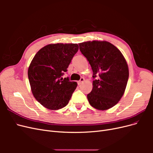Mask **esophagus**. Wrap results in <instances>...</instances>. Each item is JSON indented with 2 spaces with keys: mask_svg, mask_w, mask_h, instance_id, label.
Here are the masks:
<instances>
[{
  "mask_svg": "<svg viewBox=\"0 0 153 153\" xmlns=\"http://www.w3.org/2000/svg\"><path fill=\"white\" fill-rule=\"evenodd\" d=\"M84 81V78H80V80L78 82V85H80Z\"/></svg>",
  "mask_w": 153,
  "mask_h": 153,
  "instance_id": "obj_1",
  "label": "esophagus"
}]
</instances>
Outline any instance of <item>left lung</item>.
<instances>
[{
  "label": "left lung",
  "mask_w": 153,
  "mask_h": 153,
  "mask_svg": "<svg viewBox=\"0 0 153 153\" xmlns=\"http://www.w3.org/2000/svg\"><path fill=\"white\" fill-rule=\"evenodd\" d=\"M79 47L93 71V87L87 94L90 105L100 110L113 107L122 98L127 85L126 60L120 50L107 41H87L79 43Z\"/></svg>",
  "instance_id": "1"
}]
</instances>
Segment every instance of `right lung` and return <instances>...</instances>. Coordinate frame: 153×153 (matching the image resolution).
I'll return each mask as SVG.
<instances>
[{
  "instance_id": "1",
  "label": "right lung",
  "mask_w": 153,
  "mask_h": 153,
  "mask_svg": "<svg viewBox=\"0 0 153 153\" xmlns=\"http://www.w3.org/2000/svg\"><path fill=\"white\" fill-rule=\"evenodd\" d=\"M78 50L77 44L48 45L31 61L28 69L31 91L45 108L58 110L68 104L77 84L62 76Z\"/></svg>"
}]
</instances>
